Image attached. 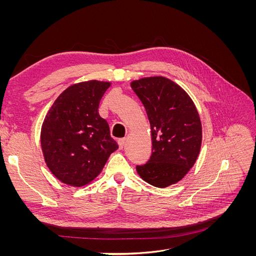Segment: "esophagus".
<instances>
[{"label":"esophagus","instance_id":"obj_1","mask_svg":"<svg viewBox=\"0 0 256 256\" xmlns=\"http://www.w3.org/2000/svg\"><path fill=\"white\" fill-rule=\"evenodd\" d=\"M126 145V138H120V140H118V146L120 148H124Z\"/></svg>","mask_w":256,"mask_h":256}]
</instances>
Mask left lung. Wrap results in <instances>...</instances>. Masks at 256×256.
Listing matches in <instances>:
<instances>
[{
    "mask_svg": "<svg viewBox=\"0 0 256 256\" xmlns=\"http://www.w3.org/2000/svg\"><path fill=\"white\" fill-rule=\"evenodd\" d=\"M142 102L152 130V156L136 172L154 187L166 188L182 180L196 164L202 144V124L192 99L164 76L131 82Z\"/></svg>",
    "mask_w": 256,
    "mask_h": 256,
    "instance_id": "left-lung-1",
    "label": "left lung"
}]
</instances>
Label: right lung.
I'll list each match as a JSON object with an SVG mask.
<instances>
[{
	"label": "right lung",
	"instance_id": "obj_1",
	"mask_svg": "<svg viewBox=\"0 0 256 256\" xmlns=\"http://www.w3.org/2000/svg\"><path fill=\"white\" fill-rule=\"evenodd\" d=\"M110 82L86 81L66 88L42 122L40 143L44 161L58 180L74 187L90 182L118 145L109 124L98 113Z\"/></svg>",
	"mask_w": 256,
	"mask_h": 256
}]
</instances>
